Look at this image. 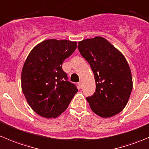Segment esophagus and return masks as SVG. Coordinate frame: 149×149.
Returning a JSON list of instances; mask_svg holds the SVG:
<instances>
[{
	"mask_svg": "<svg viewBox=\"0 0 149 149\" xmlns=\"http://www.w3.org/2000/svg\"><path fill=\"white\" fill-rule=\"evenodd\" d=\"M78 85H79V88H82V82H81V81L79 82V84H78Z\"/></svg>",
	"mask_w": 149,
	"mask_h": 149,
	"instance_id": "34e87169",
	"label": "esophagus"
}]
</instances>
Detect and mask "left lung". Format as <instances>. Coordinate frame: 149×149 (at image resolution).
Here are the masks:
<instances>
[{"mask_svg":"<svg viewBox=\"0 0 149 149\" xmlns=\"http://www.w3.org/2000/svg\"><path fill=\"white\" fill-rule=\"evenodd\" d=\"M78 48L94 75L96 91L86 97L91 110L102 118L120 113L133 89L131 71L124 55L102 37L82 40Z\"/></svg>","mask_w":149,"mask_h":149,"instance_id":"obj_1","label":"left lung"}]
</instances>
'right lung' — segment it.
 <instances>
[{
    "label": "right lung",
    "mask_w": 149,
    "mask_h": 149,
    "mask_svg": "<svg viewBox=\"0 0 149 149\" xmlns=\"http://www.w3.org/2000/svg\"><path fill=\"white\" fill-rule=\"evenodd\" d=\"M76 42L47 40L31 49L22 71V88L31 109L46 118H55L64 112L77 93L68 81L63 61L73 54Z\"/></svg>",
    "instance_id": "obj_1"
}]
</instances>
